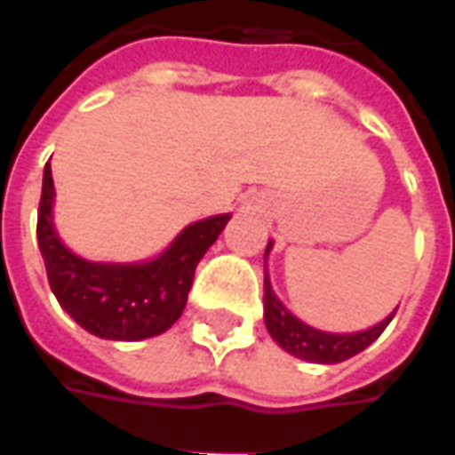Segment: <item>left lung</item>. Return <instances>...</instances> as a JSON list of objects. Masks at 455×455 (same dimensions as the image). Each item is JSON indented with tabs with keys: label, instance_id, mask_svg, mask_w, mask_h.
<instances>
[{
	"label": "left lung",
	"instance_id": "1",
	"mask_svg": "<svg viewBox=\"0 0 455 455\" xmlns=\"http://www.w3.org/2000/svg\"><path fill=\"white\" fill-rule=\"evenodd\" d=\"M269 246H272V242H269ZM269 246H267V251H269ZM264 261H267V254H264ZM393 315L385 317L380 324L363 330V332H353V335L320 332V330L297 320L291 312H287V307L276 299L275 290L269 284V276L264 275V322H267V330L275 337L279 347H284L287 353L299 357V360L332 365V363H342L353 355L363 353L368 345H372L378 337L383 335V330L390 324Z\"/></svg>",
	"mask_w": 455,
	"mask_h": 455
}]
</instances>
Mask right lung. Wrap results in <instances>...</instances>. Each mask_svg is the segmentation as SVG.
I'll use <instances>...</instances> for the list:
<instances>
[{"label":"right lung","mask_w":455,"mask_h":455,"mask_svg":"<svg viewBox=\"0 0 455 455\" xmlns=\"http://www.w3.org/2000/svg\"><path fill=\"white\" fill-rule=\"evenodd\" d=\"M55 183L44 165L37 242L50 287L60 307L87 332L102 339L135 342L165 332L179 320L196 264L224 231L231 213L186 227L161 257L140 264H100L72 254L52 224Z\"/></svg>","instance_id":"obj_1"}]
</instances>
